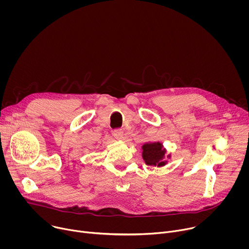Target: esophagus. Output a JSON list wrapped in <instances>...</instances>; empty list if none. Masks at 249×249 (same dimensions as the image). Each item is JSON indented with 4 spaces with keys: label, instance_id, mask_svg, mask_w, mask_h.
<instances>
[{
    "label": "esophagus",
    "instance_id": "1",
    "mask_svg": "<svg viewBox=\"0 0 249 249\" xmlns=\"http://www.w3.org/2000/svg\"><path fill=\"white\" fill-rule=\"evenodd\" d=\"M112 135L115 139L117 140H121L123 138V131L121 129H115L113 132H112Z\"/></svg>",
    "mask_w": 249,
    "mask_h": 249
}]
</instances>
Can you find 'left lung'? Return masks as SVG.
<instances>
[{
	"label": "left lung",
	"instance_id": "1",
	"mask_svg": "<svg viewBox=\"0 0 249 249\" xmlns=\"http://www.w3.org/2000/svg\"><path fill=\"white\" fill-rule=\"evenodd\" d=\"M143 159L148 165H158L162 166L166 161L163 160L165 149H163L162 144L160 143H147L143 147Z\"/></svg>",
	"mask_w": 249,
	"mask_h": 249
}]
</instances>
